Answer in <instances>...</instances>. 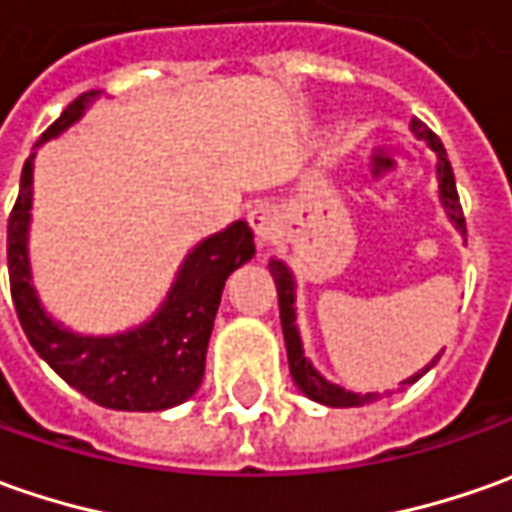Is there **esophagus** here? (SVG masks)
Returning <instances> with one entry per match:
<instances>
[{"instance_id":"1","label":"esophagus","mask_w":512,"mask_h":512,"mask_svg":"<svg viewBox=\"0 0 512 512\" xmlns=\"http://www.w3.org/2000/svg\"><path fill=\"white\" fill-rule=\"evenodd\" d=\"M249 223H252V229H255L257 243L260 246H269L277 235V215H274V209L269 203H257L255 209L249 212Z\"/></svg>"}]
</instances>
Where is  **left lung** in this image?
<instances>
[{
    "label": "left lung",
    "instance_id": "1",
    "mask_svg": "<svg viewBox=\"0 0 512 512\" xmlns=\"http://www.w3.org/2000/svg\"><path fill=\"white\" fill-rule=\"evenodd\" d=\"M411 133L425 141L433 152H436V184H439V203L448 215V221L456 226V232L465 238V215H462V203H459V195H456V178H453V169H450L448 152L442 147V141L419 121L414 118L411 121ZM269 272L274 277V286H277V300H280V323H283V340H286V354H289V371L294 385L306 394L314 402L320 405H328V408H354V405H365V402H374L379 399V394L368 391V394H357V391H345L343 385L326 379L314 362L306 357L303 351V340H300V328H297V280H294V272L283 260L272 257L269 260ZM442 351L433 357L425 368H419L416 374L405 379V382H416L419 377H425L431 371L433 365L439 362Z\"/></svg>",
    "mask_w": 512,
    "mask_h": 512
}]
</instances>
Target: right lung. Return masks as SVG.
Returning a JSON list of instances; mask_svg holds the SVG:
<instances>
[{
    "mask_svg": "<svg viewBox=\"0 0 512 512\" xmlns=\"http://www.w3.org/2000/svg\"><path fill=\"white\" fill-rule=\"evenodd\" d=\"M98 98L101 90L76 98L47 127L36 150L79 124ZM36 150L25 161L19 198L8 221L10 294L27 340L70 388L101 408L167 411L181 405L201 388L206 348L226 277L255 257V235L249 223H229L195 243L178 266L167 297L144 323L118 334H81L59 323L33 286L27 240L33 221Z\"/></svg>",
    "mask_w": 512,
    "mask_h": 512,
    "instance_id": "1",
    "label": "right lung"
}]
</instances>
